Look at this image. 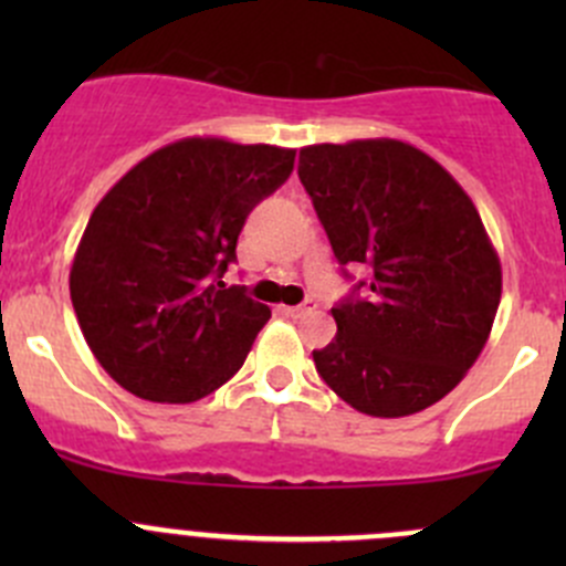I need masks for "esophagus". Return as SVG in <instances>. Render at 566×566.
<instances>
[{"label": "esophagus", "mask_w": 566, "mask_h": 566, "mask_svg": "<svg viewBox=\"0 0 566 566\" xmlns=\"http://www.w3.org/2000/svg\"><path fill=\"white\" fill-rule=\"evenodd\" d=\"M282 312L287 317H306L310 312H315V301H304L301 306H282Z\"/></svg>", "instance_id": "esophagus-1"}]
</instances>
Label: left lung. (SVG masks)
<instances>
[{
	"instance_id": "1",
	"label": "left lung",
	"mask_w": 566,
	"mask_h": 566,
	"mask_svg": "<svg viewBox=\"0 0 566 566\" xmlns=\"http://www.w3.org/2000/svg\"><path fill=\"white\" fill-rule=\"evenodd\" d=\"M298 177L339 265L373 271L367 298L331 310L334 342L312 353L319 378L378 419L430 408L465 378L499 312L501 260L476 205L399 139L301 147Z\"/></svg>"
}]
</instances>
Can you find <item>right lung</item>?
Listing matches in <instances>:
<instances>
[{"label": "right lung", "mask_w": 566, "mask_h": 566, "mask_svg": "<svg viewBox=\"0 0 566 566\" xmlns=\"http://www.w3.org/2000/svg\"><path fill=\"white\" fill-rule=\"evenodd\" d=\"M295 150L188 136L142 158L95 205L71 301L101 367L150 402L186 405L247 361L271 310L221 282L260 199Z\"/></svg>", "instance_id": "1"}]
</instances>
